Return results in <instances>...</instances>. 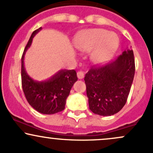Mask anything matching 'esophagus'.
Here are the masks:
<instances>
[{
	"label": "esophagus",
	"instance_id": "1",
	"mask_svg": "<svg viewBox=\"0 0 153 153\" xmlns=\"http://www.w3.org/2000/svg\"><path fill=\"white\" fill-rule=\"evenodd\" d=\"M77 75H78V78L79 79H83L84 78V73L83 71H78L77 73Z\"/></svg>",
	"mask_w": 153,
	"mask_h": 153
}]
</instances>
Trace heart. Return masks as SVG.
Returning a JSON list of instances; mask_svg holds the SVG:
<instances>
[{"mask_svg": "<svg viewBox=\"0 0 153 153\" xmlns=\"http://www.w3.org/2000/svg\"><path fill=\"white\" fill-rule=\"evenodd\" d=\"M75 46L80 51H93L96 63L102 65L111 59L119 46V38L114 33L104 29H89L81 31L75 39Z\"/></svg>", "mask_w": 153, "mask_h": 153, "instance_id": "heart-1", "label": "heart"}]
</instances>
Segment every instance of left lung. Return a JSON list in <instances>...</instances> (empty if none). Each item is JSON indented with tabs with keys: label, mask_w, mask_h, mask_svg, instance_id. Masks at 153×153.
Wrapping results in <instances>:
<instances>
[{
	"label": "left lung",
	"mask_w": 153,
	"mask_h": 153,
	"mask_svg": "<svg viewBox=\"0 0 153 153\" xmlns=\"http://www.w3.org/2000/svg\"><path fill=\"white\" fill-rule=\"evenodd\" d=\"M135 73L132 50H125L116 60L102 67L91 68L85 75L91 111L110 116L123 108Z\"/></svg>",
	"instance_id": "left-lung-1"
}]
</instances>
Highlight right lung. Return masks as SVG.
Instances as JSON below:
<instances>
[{
  "mask_svg": "<svg viewBox=\"0 0 153 153\" xmlns=\"http://www.w3.org/2000/svg\"><path fill=\"white\" fill-rule=\"evenodd\" d=\"M38 28L32 33L22 56V85L28 103L42 114L51 115L65 109L66 100L74 83L78 80L75 70H60L51 78L43 81L33 80L27 73L24 65L25 55L31 46L35 36L41 31Z\"/></svg>",
  "mask_w": 153,
  "mask_h": 153,
  "instance_id": "add662e5",
  "label": "right lung"
}]
</instances>
